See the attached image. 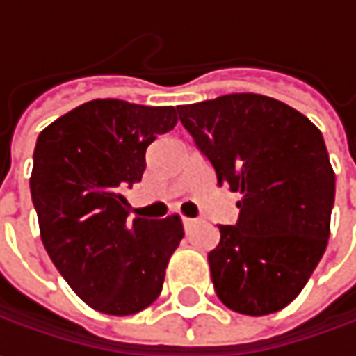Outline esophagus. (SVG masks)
Segmentation results:
<instances>
[{"instance_id": "34e87169", "label": "esophagus", "mask_w": 356, "mask_h": 356, "mask_svg": "<svg viewBox=\"0 0 356 356\" xmlns=\"http://www.w3.org/2000/svg\"><path fill=\"white\" fill-rule=\"evenodd\" d=\"M182 224H184L186 232H190L192 227L198 226V220H194V218H182Z\"/></svg>"}]
</instances>
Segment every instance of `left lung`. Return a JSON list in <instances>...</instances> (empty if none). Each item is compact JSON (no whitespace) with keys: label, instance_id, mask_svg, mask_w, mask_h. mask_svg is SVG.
Instances as JSON below:
<instances>
[{"label":"left lung","instance_id":"obj_1","mask_svg":"<svg viewBox=\"0 0 356 356\" xmlns=\"http://www.w3.org/2000/svg\"><path fill=\"white\" fill-rule=\"evenodd\" d=\"M218 184L239 192L236 226L208 253L220 301L241 315L287 307L321 261L335 202L321 130L277 99L234 92L176 106Z\"/></svg>","mask_w":356,"mask_h":356}]
</instances>
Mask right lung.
I'll list each match as a JSON object with an SVG mask.
<instances>
[{
    "label": "right lung",
    "instance_id": "add662e5",
    "mask_svg": "<svg viewBox=\"0 0 356 356\" xmlns=\"http://www.w3.org/2000/svg\"><path fill=\"white\" fill-rule=\"evenodd\" d=\"M174 106L118 99L81 104L37 138L31 200L41 239L69 287L106 315H134L156 301L180 216L129 220L124 190L140 182L146 148L176 127Z\"/></svg>",
    "mask_w": 356,
    "mask_h": 356
}]
</instances>
